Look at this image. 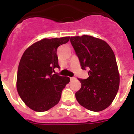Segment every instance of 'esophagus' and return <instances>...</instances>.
I'll use <instances>...</instances> for the list:
<instances>
[{"label":"esophagus","instance_id":"obj_1","mask_svg":"<svg viewBox=\"0 0 134 134\" xmlns=\"http://www.w3.org/2000/svg\"><path fill=\"white\" fill-rule=\"evenodd\" d=\"M75 77H71V78H70V80H71V81H72L73 80H75Z\"/></svg>","mask_w":134,"mask_h":134}]
</instances>
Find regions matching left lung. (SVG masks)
Returning <instances> with one entry per match:
<instances>
[{
	"label": "left lung",
	"mask_w": 134,
	"mask_h": 134,
	"mask_svg": "<svg viewBox=\"0 0 134 134\" xmlns=\"http://www.w3.org/2000/svg\"><path fill=\"white\" fill-rule=\"evenodd\" d=\"M70 41L82 69H90L87 79L78 78L82 86L76 98L89 110H104L112 103L119 87L114 52L106 41L91 36L71 37Z\"/></svg>",
	"instance_id": "obj_1"
}]
</instances>
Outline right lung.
Listing matches in <instances>:
<instances>
[{
  "label": "right lung",
  "instance_id": "right-lung-1",
  "mask_svg": "<svg viewBox=\"0 0 134 134\" xmlns=\"http://www.w3.org/2000/svg\"><path fill=\"white\" fill-rule=\"evenodd\" d=\"M69 39H43L23 54L17 71V90L23 101L32 110L43 112L56 106L62 90L70 82L69 77L54 73L55 68H59L58 47Z\"/></svg>",
  "mask_w": 134,
  "mask_h": 134
}]
</instances>
